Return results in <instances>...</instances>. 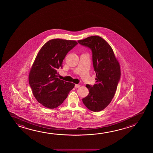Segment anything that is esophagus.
I'll return each instance as SVG.
<instances>
[{
    "label": "esophagus",
    "mask_w": 153,
    "mask_h": 153,
    "mask_svg": "<svg viewBox=\"0 0 153 153\" xmlns=\"http://www.w3.org/2000/svg\"><path fill=\"white\" fill-rule=\"evenodd\" d=\"M79 86H80V85H78V84H75V88H78Z\"/></svg>",
    "instance_id": "34e87169"
}]
</instances>
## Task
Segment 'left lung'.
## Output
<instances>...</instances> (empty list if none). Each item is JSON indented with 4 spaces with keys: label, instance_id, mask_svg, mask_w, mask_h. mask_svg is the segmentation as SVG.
I'll return each mask as SVG.
<instances>
[{
    "label": "left lung",
    "instance_id": "8db88e82",
    "mask_svg": "<svg viewBox=\"0 0 153 153\" xmlns=\"http://www.w3.org/2000/svg\"><path fill=\"white\" fill-rule=\"evenodd\" d=\"M80 45L90 48L95 84L86 85L89 94L82 99L84 105L92 111H100L110 103L115 94L120 78V64L112 48L105 40L93 36L78 40Z\"/></svg>",
    "mask_w": 153,
    "mask_h": 153
}]
</instances>
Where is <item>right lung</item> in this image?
Here are the masks:
<instances>
[{
  "mask_svg": "<svg viewBox=\"0 0 153 153\" xmlns=\"http://www.w3.org/2000/svg\"><path fill=\"white\" fill-rule=\"evenodd\" d=\"M75 40L54 39L45 43L31 69L29 82L38 102L50 109L58 107L75 86L58 78V69L68 52L77 45Z\"/></svg>",
  "mask_w": 153,
  "mask_h": 153,
  "instance_id": "right-lung-1",
  "label": "right lung"
}]
</instances>
